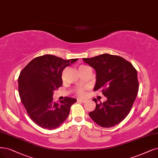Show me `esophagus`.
Masks as SVG:
<instances>
[{
	"instance_id": "34e87169",
	"label": "esophagus",
	"mask_w": 158,
	"mask_h": 158,
	"mask_svg": "<svg viewBox=\"0 0 158 158\" xmlns=\"http://www.w3.org/2000/svg\"><path fill=\"white\" fill-rule=\"evenodd\" d=\"M78 101H80V102H85L86 100L84 99H78Z\"/></svg>"
}]
</instances>
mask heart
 <instances>
[{"mask_svg": "<svg viewBox=\"0 0 158 158\" xmlns=\"http://www.w3.org/2000/svg\"><path fill=\"white\" fill-rule=\"evenodd\" d=\"M85 67H88V66H86V65H80V66L79 67V69H84ZM77 93L80 96H83L85 94V89L82 88H80L78 89V90L77 91Z\"/></svg>", "mask_w": 158, "mask_h": 158, "instance_id": "b5f03b06", "label": "heart"}]
</instances>
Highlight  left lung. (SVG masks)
<instances>
[{
	"mask_svg": "<svg viewBox=\"0 0 158 158\" xmlns=\"http://www.w3.org/2000/svg\"><path fill=\"white\" fill-rule=\"evenodd\" d=\"M96 71L94 91L101 89L106 97L105 102L97 104L89 116L98 126L112 127L127 117L139 91L137 72L133 64L122 57L104 53L83 58Z\"/></svg>",
	"mask_w": 158,
	"mask_h": 158,
	"instance_id": "left-lung-1",
	"label": "left lung"
}]
</instances>
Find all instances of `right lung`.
I'll list each match as a JSON object with an SVG mask.
<instances>
[{
    "label": "right lung",
    "instance_id": "right-lung-1",
    "mask_svg": "<svg viewBox=\"0 0 158 158\" xmlns=\"http://www.w3.org/2000/svg\"><path fill=\"white\" fill-rule=\"evenodd\" d=\"M78 59L64 60L52 55L35 58L21 70L18 78L19 95L27 114L42 128L56 129L66 120L77 99L66 97L60 104L53 102V91L63 84L64 69Z\"/></svg>",
    "mask_w": 158,
    "mask_h": 158
}]
</instances>
